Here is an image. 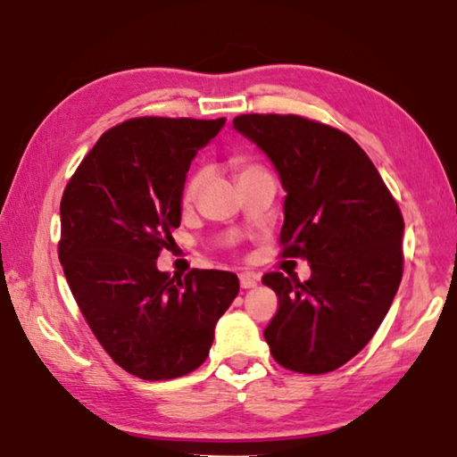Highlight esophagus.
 <instances>
[{"label": "esophagus", "mask_w": 457, "mask_h": 457, "mask_svg": "<svg viewBox=\"0 0 457 457\" xmlns=\"http://www.w3.org/2000/svg\"><path fill=\"white\" fill-rule=\"evenodd\" d=\"M239 286H242L244 290H250V288H253V286H258V278L250 272L239 274Z\"/></svg>", "instance_id": "obj_1"}]
</instances>
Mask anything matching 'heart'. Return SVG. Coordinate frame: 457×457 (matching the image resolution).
<instances>
[{"instance_id": "heart-1", "label": "heart", "mask_w": 457, "mask_h": 457, "mask_svg": "<svg viewBox=\"0 0 457 457\" xmlns=\"http://www.w3.org/2000/svg\"><path fill=\"white\" fill-rule=\"evenodd\" d=\"M253 171H260V169H256V167H244L242 171H239V177L247 175V173H253ZM204 181H205V171H204V169H199V171L193 173L189 179H187V183H185L183 201H191L193 197H195L197 191L201 189V185H204Z\"/></svg>"}]
</instances>
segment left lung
<instances>
[{
  "instance_id": "1",
  "label": "left lung",
  "mask_w": 457,
  "mask_h": 457,
  "mask_svg": "<svg viewBox=\"0 0 457 457\" xmlns=\"http://www.w3.org/2000/svg\"><path fill=\"white\" fill-rule=\"evenodd\" d=\"M234 129L272 161L284 197L282 256L306 258V282L270 272L278 296L264 330L272 357L320 375L351 361L389 312L403 276V215L367 153L296 114H242Z\"/></svg>"
}]
</instances>
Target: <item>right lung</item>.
I'll return each instance as SVG.
<instances>
[{
  "label": "right lung",
  "mask_w": 457,
  "mask_h": 457,
  "mask_svg": "<svg viewBox=\"0 0 457 457\" xmlns=\"http://www.w3.org/2000/svg\"><path fill=\"white\" fill-rule=\"evenodd\" d=\"M226 119H130L98 138L60 201V264L103 349L127 373L167 381L210 354L236 274L157 268L173 244L191 161Z\"/></svg>",
  "instance_id": "1"
}]
</instances>
